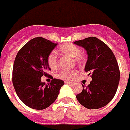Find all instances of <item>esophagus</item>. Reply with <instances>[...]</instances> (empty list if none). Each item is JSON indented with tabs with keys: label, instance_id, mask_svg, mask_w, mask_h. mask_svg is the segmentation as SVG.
<instances>
[{
	"label": "esophagus",
	"instance_id": "esophagus-1",
	"mask_svg": "<svg viewBox=\"0 0 130 130\" xmlns=\"http://www.w3.org/2000/svg\"><path fill=\"white\" fill-rule=\"evenodd\" d=\"M66 83H67V84H70V85H73V83H72V82H69V81H67V82H66Z\"/></svg>",
	"mask_w": 130,
	"mask_h": 130
}]
</instances>
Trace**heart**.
Returning a JSON list of instances; mask_svg holds the SVG:
<instances>
[{
  "instance_id": "b5f03b06",
  "label": "heart",
  "mask_w": 130,
  "mask_h": 130,
  "mask_svg": "<svg viewBox=\"0 0 130 130\" xmlns=\"http://www.w3.org/2000/svg\"><path fill=\"white\" fill-rule=\"evenodd\" d=\"M59 52L63 55H69L71 57L75 62L79 64L83 63L85 61V57L80 53V50L78 46L71 43H67L59 47ZM48 66L52 69H56L58 66V56L54 52H50L47 58ZM77 75V71L73 70H61L56 74V77L62 80H72Z\"/></svg>"
}]
</instances>
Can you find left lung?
Listing matches in <instances>:
<instances>
[{"instance_id": "8db88e82", "label": "left lung", "mask_w": 130, "mask_h": 130, "mask_svg": "<svg viewBox=\"0 0 130 130\" xmlns=\"http://www.w3.org/2000/svg\"><path fill=\"white\" fill-rule=\"evenodd\" d=\"M73 43L84 47L88 59L85 71L92 78L90 84L83 85V91L76 95L79 103L88 109L105 106L113 99L120 80L116 58L110 47L96 37L86 38Z\"/></svg>"}]
</instances>
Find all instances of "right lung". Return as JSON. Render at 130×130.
Returning <instances> with one entry per match:
<instances>
[{
  "mask_svg": "<svg viewBox=\"0 0 130 130\" xmlns=\"http://www.w3.org/2000/svg\"><path fill=\"white\" fill-rule=\"evenodd\" d=\"M57 43L42 37L34 38L25 44L17 55L12 69V83L17 96L28 107L43 110L54 103L64 82L53 78L47 85L41 77L49 67L47 58Z\"/></svg>",
  "mask_w": 130,
  "mask_h": 130,
  "instance_id": "1",
  "label": "right lung"
}]
</instances>
